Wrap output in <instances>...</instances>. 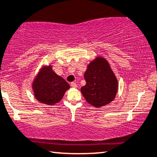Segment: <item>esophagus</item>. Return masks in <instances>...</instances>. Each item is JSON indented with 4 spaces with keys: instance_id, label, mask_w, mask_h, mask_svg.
<instances>
[{
    "instance_id": "esophagus-1",
    "label": "esophagus",
    "mask_w": 157,
    "mask_h": 157,
    "mask_svg": "<svg viewBox=\"0 0 157 157\" xmlns=\"http://www.w3.org/2000/svg\"><path fill=\"white\" fill-rule=\"evenodd\" d=\"M71 86L72 87V88H77V84L75 82H71Z\"/></svg>"
}]
</instances>
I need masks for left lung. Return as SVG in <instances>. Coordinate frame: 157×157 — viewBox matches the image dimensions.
<instances>
[{
    "instance_id": "8db88e82",
    "label": "left lung",
    "mask_w": 157,
    "mask_h": 157,
    "mask_svg": "<svg viewBox=\"0 0 157 157\" xmlns=\"http://www.w3.org/2000/svg\"><path fill=\"white\" fill-rule=\"evenodd\" d=\"M84 77L86 84L80 90L88 104L101 107L114 100L118 90L117 79L104 58L98 56L91 61Z\"/></svg>"
}]
</instances>
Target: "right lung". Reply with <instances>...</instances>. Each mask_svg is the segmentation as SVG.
Wrapping results in <instances>:
<instances>
[{"instance_id":"add662e5","label":"right lung","mask_w":157,"mask_h":157,"mask_svg":"<svg viewBox=\"0 0 157 157\" xmlns=\"http://www.w3.org/2000/svg\"><path fill=\"white\" fill-rule=\"evenodd\" d=\"M32 87L35 98L49 106L60 101L65 92L70 88L64 79L53 72L51 65L41 68Z\"/></svg>"}]
</instances>
